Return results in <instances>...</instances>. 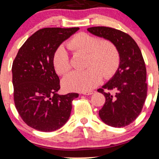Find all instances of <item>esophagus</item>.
<instances>
[{
	"label": "esophagus",
	"instance_id": "1",
	"mask_svg": "<svg viewBox=\"0 0 159 159\" xmlns=\"http://www.w3.org/2000/svg\"><path fill=\"white\" fill-rule=\"evenodd\" d=\"M94 93V91H87V92H83V94L84 95H91L93 94V93Z\"/></svg>",
	"mask_w": 159,
	"mask_h": 159
}]
</instances>
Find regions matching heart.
<instances>
[{"mask_svg":"<svg viewBox=\"0 0 159 159\" xmlns=\"http://www.w3.org/2000/svg\"><path fill=\"white\" fill-rule=\"evenodd\" d=\"M68 48L75 54L87 55L85 68L83 72L74 71L66 76L62 85L70 91L86 92L101 83L102 76L111 77L118 69L120 54L114 43L101 40L98 37L85 32L74 35L68 41ZM53 65L58 74L64 75L71 69L68 53L62 46L57 48L53 55Z\"/></svg>","mask_w":159,"mask_h":159,"instance_id":"1","label":"heart"}]
</instances>
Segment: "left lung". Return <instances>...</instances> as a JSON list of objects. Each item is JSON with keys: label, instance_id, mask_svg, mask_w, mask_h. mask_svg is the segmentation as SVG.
Instances as JSON below:
<instances>
[{"label": "left lung", "instance_id": "8db88e82", "mask_svg": "<svg viewBox=\"0 0 159 159\" xmlns=\"http://www.w3.org/2000/svg\"><path fill=\"white\" fill-rule=\"evenodd\" d=\"M91 34L111 40L118 48L120 64L110 81L97 90L105 97L99 115L103 122L122 127L135 121L142 112L148 92L147 70L142 52L127 33L105 26L88 29Z\"/></svg>", "mask_w": 159, "mask_h": 159}]
</instances>
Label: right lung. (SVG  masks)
Segmentation results:
<instances>
[{
  "label": "right lung",
  "mask_w": 159,
  "mask_h": 159,
  "mask_svg": "<svg viewBox=\"0 0 159 159\" xmlns=\"http://www.w3.org/2000/svg\"><path fill=\"white\" fill-rule=\"evenodd\" d=\"M80 28H44L20 47L12 63L14 102L23 121L35 130L52 132L69 119L76 93L59 95L60 79L53 55Z\"/></svg>",
  "instance_id": "obj_1"
}]
</instances>
